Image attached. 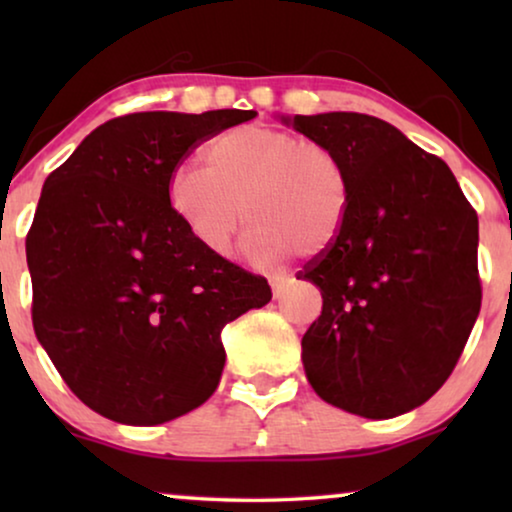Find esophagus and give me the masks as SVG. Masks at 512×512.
<instances>
[{
	"label": "esophagus",
	"instance_id": "1",
	"mask_svg": "<svg viewBox=\"0 0 512 512\" xmlns=\"http://www.w3.org/2000/svg\"><path fill=\"white\" fill-rule=\"evenodd\" d=\"M293 282V279L289 275H275L270 279V286H272V296L275 298H282L284 291L289 289V284Z\"/></svg>",
	"mask_w": 512,
	"mask_h": 512
}]
</instances>
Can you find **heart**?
<instances>
[{
    "label": "heart",
    "mask_w": 512,
    "mask_h": 512,
    "mask_svg": "<svg viewBox=\"0 0 512 512\" xmlns=\"http://www.w3.org/2000/svg\"><path fill=\"white\" fill-rule=\"evenodd\" d=\"M207 170L172 167L167 205L209 254H228L242 207L247 254L277 263L286 254L319 258L345 233L352 212V174L331 146L263 123L221 132L205 151Z\"/></svg>",
    "instance_id": "1"
}]
</instances>
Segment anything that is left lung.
Wrapping results in <instances>:
<instances>
[{"label": "left lung", "instance_id": "left-lung-1", "mask_svg": "<svg viewBox=\"0 0 512 512\" xmlns=\"http://www.w3.org/2000/svg\"><path fill=\"white\" fill-rule=\"evenodd\" d=\"M284 123L338 151L354 184L345 233L298 272L324 298L303 335L307 380L352 415H403L443 387L478 319V214L450 167L382 118Z\"/></svg>", "mask_w": 512, "mask_h": 512}]
</instances>
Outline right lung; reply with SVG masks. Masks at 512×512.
<instances>
[{
    "instance_id": "right-lung-1",
    "label": "right lung",
    "mask_w": 512,
    "mask_h": 512,
    "mask_svg": "<svg viewBox=\"0 0 512 512\" xmlns=\"http://www.w3.org/2000/svg\"><path fill=\"white\" fill-rule=\"evenodd\" d=\"M254 116H118L48 174L25 242L32 324L102 417L153 426L198 408L226 363L221 328L270 303L268 279L202 249L167 205L172 167Z\"/></svg>"
}]
</instances>
